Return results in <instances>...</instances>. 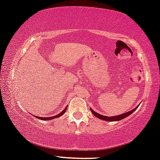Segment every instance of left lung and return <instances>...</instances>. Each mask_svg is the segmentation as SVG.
<instances>
[{"label":"left lung","instance_id":"8db88e82","mask_svg":"<svg viewBox=\"0 0 160 160\" xmlns=\"http://www.w3.org/2000/svg\"><path fill=\"white\" fill-rule=\"evenodd\" d=\"M137 108H138V107H137ZM137 108H134V109H132V110H131V111H129L128 112H127V113L122 114V115H118V116H112V117L104 116V115H99V114H98L97 112H94L92 109H90V110H91V112H92V113L95 116L97 117L98 118L102 119V120H104V121H108V122H116V121L122 120L123 118H124L128 117V115H131V114H132L133 112H134L135 110L137 109Z\"/></svg>","mask_w":160,"mask_h":160}]
</instances>
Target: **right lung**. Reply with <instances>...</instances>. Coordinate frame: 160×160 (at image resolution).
I'll use <instances>...</instances> for the list:
<instances>
[{
    "instance_id": "add662e5",
    "label": "right lung",
    "mask_w": 160,
    "mask_h": 160,
    "mask_svg": "<svg viewBox=\"0 0 160 160\" xmlns=\"http://www.w3.org/2000/svg\"><path fill=\"white\" fill-rule=\"evenodd\" d=\"M66 109H67V107H66L65 108H64V110H63L62 112H60V113H59L58 115H55V116H53V117H49V118H42V117H37V116H35V117H36L38 119H41V120H51V119H53V118H58V117L61 116V115H62L63 114L65 113Z\"/></svg>"
}]
</instances>
